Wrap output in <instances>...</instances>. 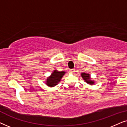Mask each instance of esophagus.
<instances>
[{"instance_id":"obj_1","label":"esophagus","mask_w":127,"mask_h":127,"mask_svg":"<svg viewBox=\"0 0 127 127\" xmlns=\"http://www.w3.org/2000/svg\"><path fill=\"white\" fill-rule=\"evenodd\" d=\"M70 72L71 73H73L75 72V69H71V70H70Z\"/></svg>"}]
</instances>
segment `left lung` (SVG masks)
Instances as JSON below:
<instances>
[{
  "label": "left lung",
  "instance_id": "1",
  "mask_svg": "<svg viewBox=\"0 0 127 127\" xmlns=\"http://www.w3.org/2000/svg\"><path fill=\"white\" fill-rule=\"evenodd\" d=\"M81 76L83 80H84L87 84L90 85H94L95 84L94 81V80H92L91 76H90V74L89 73H81Z\"/></svg>",
  "mask_w": 127,
  "mask_h": 127
}]
</instances>
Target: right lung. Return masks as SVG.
<instances>
[{
  "label": "right lung",
  "instance_id": "add662e5",
  "mask_svg": "<svg viewBox=\"0 0 127 127\" xmlns=\"http://www.w3.org/2000/svg\"><path fill=\"white\" fill-rule=\"evenodd\" d=\"M66 72L65 71H58V70H54L49 77L47 78L45 83L47 86L50 87H53L57 86L61 80L62 77L65 75Z\"/></svg>",
  "mask_w": 127,
  "mask_h": 127
}]
</instances>
